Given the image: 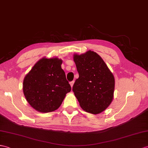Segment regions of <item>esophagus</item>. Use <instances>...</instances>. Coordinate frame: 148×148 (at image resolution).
I'll list each match as a JSON object with an SVG mask.
<instances>
[{
	"label": "esophagus",
	"mask_w": 148,
	"mask_h": 148,
	"mask_svg": "<svg viewBox=\"0 0 148 148\" xmlns=\"http://www.w3.org/2000/svg\"><path fill=\"white\" fill-rule=\"evenodd\" d=\"M74 81H71V82H70V85H71V88H73V84H74Z\"/></svg>",
	"instance_id": "esophagus-1"
}]
</instances>
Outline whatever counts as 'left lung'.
Listing matches in <instances>:
<instances>
[{"instance_id":"left-lung-1","label":"left lung","mask_w":148,"mask_h":148,"mask_svg":"<svg viewBox=\"0 0 148 148\" xmlns=\"http://www.w3.org/2000/svg\"><path fill=\"white\" fill-rule=\"evenodd\" d=\"M79 73L73 91L82 110L98 114L107 108L113 99L115 78L102 58L93 51L74 53Z\"/></svg>"}]
</instances>
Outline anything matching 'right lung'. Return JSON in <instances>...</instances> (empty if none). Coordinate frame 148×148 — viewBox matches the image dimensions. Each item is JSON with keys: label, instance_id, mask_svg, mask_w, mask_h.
I'll use <instances>...</instances> for the list:
<instances>
[{"label": "right lung", "instance_id": "1", "mask_svg": "<svg viewBox=\"0 0 148 148\" xmlns=\"http://www.w3.org/2000/svg\"><path fill=\"white\" fill-rule=\"evenodd\" d=\"M58 57H43L34 65L23 80V90L32 108L42 113L59 108L71 87Z\"/></svg>", "mask_w": 148, "mask_h": 148}]
</instances>
